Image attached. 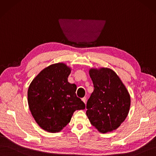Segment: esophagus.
Wrapping results in <instances>:
<instances>
[{"mask_svg": "<svg viewBox=\"0 0 156 156\" xmlns=\"http://www.w3.org/2000/svg\"><path fill=\"white\" fill-rule=\"evenodd\" d=\"M82 100L84 102L85 104H86V101H87V98H83L82 99Z\"/></svg>", "mask_w": 156, "mask_h": 156, "instance_id": "obj_1", "label": "esophagus"}]
</instances>
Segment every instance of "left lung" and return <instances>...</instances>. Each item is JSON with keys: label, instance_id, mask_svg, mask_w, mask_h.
I'll use <instances>...</instances> for the list:
<instances>
[{"label": "left lung", "instance_id": "8db88e82", "mask_svg": "<svg viewBox=\"0 0 156 156\" xmlns=\"http://www.w3.org/2000/svg\"><path fill=\"white\" fill-rule=\"evenodd\" d=\"M89 74L94 89L87 101L86 114L99 132H112L127 116L130 106L129 93L111 69H91Z\"/></svg>", "mask_w": 156, "mask_h": 156}]
</instances>
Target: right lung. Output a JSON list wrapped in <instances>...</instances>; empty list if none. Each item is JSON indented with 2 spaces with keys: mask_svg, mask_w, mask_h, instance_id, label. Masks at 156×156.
Wrapping results in <instances>:
<instances>
[{
  "mask_svg": "<svg viewBox=\"0 0 156 156\" xmlns=\"http://www.w3.org/2000/svg\"><path fill=\"white\" fill-rule=\"evenodd\" d=\"M71 69L63 63L51 65L34 78L27 91L33 117L42 129L55 133L70 122L74 112L85 109L76 96V85L67 81Z\"/></svg>",
  "mask_w": 156,
  "mask_h": 156,
  "instance_id": "add662e5",
  "label": "right lung"
}]
</instances>
